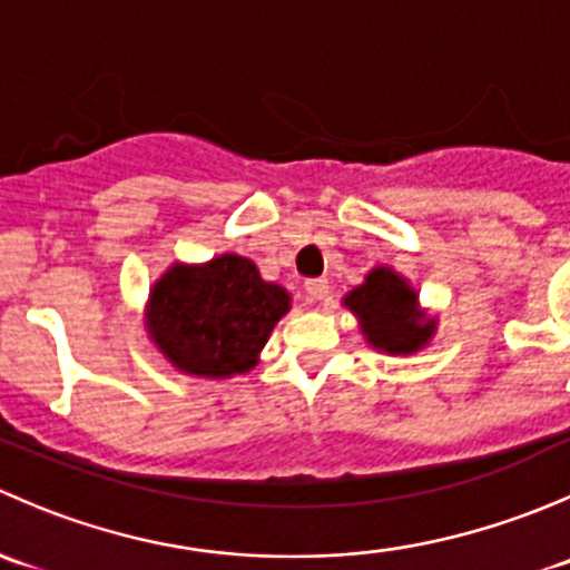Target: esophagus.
Wrapping results in <instances>:
<instances>
[{
    "instance_id": "esophagus-1",
    "label": "esophagus",
    "mask_w": 570,
    "mask_h": 570,
    "mask_svg": "<svg viewBox=\"0 0 570 570\" xmlns=\"http://www.w3.org/2000/svg\"><path fill=\"white\" fill-rule=\"evenodd\" d=\"M306 295L312 297L314 303L327 301V295H331V284H327L325 278H312V281H306Z\"/></svg>"
}]
</instances>
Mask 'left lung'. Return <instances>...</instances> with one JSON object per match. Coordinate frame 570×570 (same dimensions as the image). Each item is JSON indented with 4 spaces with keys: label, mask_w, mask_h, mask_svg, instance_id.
Returning a JSON list of instances; mask_svg holds the SVG:
<instances>
[{
    "label": "left lung",
    "mask_w": 570,
    "mask_h": 570,
    "mask_svg": "<svg viewBox=\"0 0 570 570\" xmlns=\"http://www.w3.org/2000/svg\"><path fill=\"white\" fill-rule=\"evenodd\" d=\"M344 306L361 322L366 342L381 353L411 355L433 338L435 317L419 306V295L392 267H375L361 286L344 295Z\"/></svg>",
    "instance_id": "8db88e82"
}]
</instances>
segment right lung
<instances>
[{
  "instance_id": "add662e5",
  "label": "right lung",
  "mask_w": 570,
  "mask_h": 570,
  "mask_svg": "<svg viewBox=\"0 0 570 570\" xmlns=\"http://www.w3.org/2000/svg\"><path fill=\"white\" fill-rule=\"evenodd\" d=\"M289 306V292L264 281L250 258L223 253L206 264L168 267L148 295L146 327L184 375L232 377L258 364Z\"/></svg>"
}]
</instances>
